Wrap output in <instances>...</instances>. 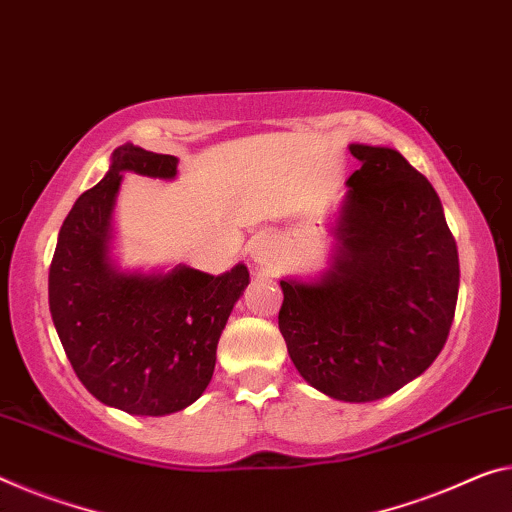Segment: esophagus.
I'll return each instance as SVG.
<instances>
[{"label":"esophagus","mask_w":512,"mask_h":512,"mask_svg":"<svg viewBox=\"0 0 512 512\" xmlns=\"http://www.w3.org/2000/svg\"><path fill=\"white\" fill-rule=\"evenodd\" d=\"M249 256L258 267H263V270H270V267L277 265V261H279L277 242H274L270 235H261V238H256L254 242H251Z\"/></svg>","instance_id":"esophagus-1"}]
</instances>
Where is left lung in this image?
<instances>
[{"label": "left lung", "mask_w": 512, "mask_h": 512, "mask_svg": "<svg viewBox=\"0 0 512 512\" xmlns=\"http://www.w3.org/2000/svg\"><path fill=\"white\" fill-rule=\"evenodd\" d=\"M332 267L281 279L279 329L311 387L371 403L419 377L442 352L460 286L458 247L442 201L403 155L350 144Z\"/></svg>", "instance_id": "left-lung-1"}]
</instances>
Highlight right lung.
I'll return each instance as SVG.
<instances>
[{"mask_svg": "<svg viewBox=\"0 0 512 512\" xmlns=\"http://www.w3.org/2000/svg\"><path fill=\"white\" fill-rule=\"evenodd\" d=\"M178 157L123 144L75 201L50 265V313L75 375L100 403L135 416L185 410L212 380L217 343L249 286L247 265L206 274L125 272L112 261V215L125 171L171 180Z\"/></svg>", "mask_w": 512, "mask_h": 512, "instance_id": "1", "label": "right lung"}]
</instances>
